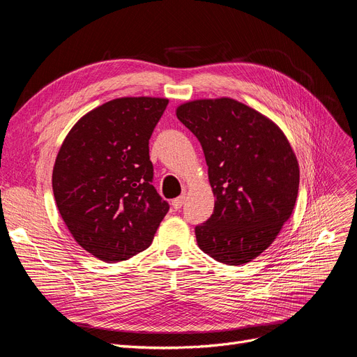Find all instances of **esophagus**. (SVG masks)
<instances>
[{
    "mask_svg": "<svg viewBox=\"0 0 357 357\" xmlns=\"http://www.w3.org/2000/svg\"><path fill=\"white\" fill-rule=\"evenodd\" d=\"M183 202H185V195H181V197H178V198H175L174 201H172V207L175 208V210H179L182 205H183Z\"/></svg>",
    "mask_w": 357,
    "mask_h": 357,
    "instance_id": "1",
    "label": "esophagus"
}]
</instances>
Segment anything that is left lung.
Instances as JSON below:
<instances>
[{
	"label": "left lung",
	"mask_w": 357,
	"mask_h": 357,
	"mask_svg": "<svg viewBox=\"0 0 357 357\" xmlns=\"http://www.w3.org/2000/svg\"><path fill=\"white\" fill-rule=\"evenodd\" d=\"M176 117L199 140L215 197L214 213L195 227L199 249L230 266L264 253L289 220L299 166L280 130L233 98L183 102Z\"/></svg>",
	"instance_id": "8db88e82"
}]
</instances>
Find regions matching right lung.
I'll return each mask as SVG.
<instances>
[{
	"instance_id": "obj_1",
	"label": "right lung",
	"mask_w": 357,
	"mask_h": 357,
	"mask_svg": "<svg viewBox=\"0 0 357 357\" xmlns=\"http://www.w3.org/2000/svg\"><path fill=\"white\" fill-rule=\"evenodd\" d=\"M167 98L123 97L82 116L56 156V205L78 245L107 264L146 250L169 205L152 185L149 139Z\"/></svg>"
}]
</instances>
